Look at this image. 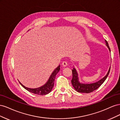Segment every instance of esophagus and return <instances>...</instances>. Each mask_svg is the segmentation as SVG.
<instances>
[{
	"mask_svg": "<svg viewBox=\"0 0 120 120\" xmlns=\"http://www.w3.org/2000/svg\"><path fill=\"white\" fill-rule=\"evenodd\" d=\"M62 65H63V66H64V67H66V66H67L68 63H67V61H64L62 63Z\"/></svg>",
	"mask_w": 120,
	"mask_h": 120,
	"instance_id": "1",
	"label": "esophagus"
}]
</instances>
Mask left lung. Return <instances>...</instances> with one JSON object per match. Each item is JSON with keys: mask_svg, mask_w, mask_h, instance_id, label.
<instances>
[{"mask_svg": "<svg viewBox=\"0 0 120 120\" xmlns=\"http://www.w3.org/2000/svg\"><path fill=\"white\" fill-rule=\"evenodd\" d=\"M105 42H106V46L108 47V48L111 52L110 48L109 46L108 43L106 40H105ZM110 68L111 67H110L109 70V71L107 75H105L103 78L101 79L100 81L91 83H82L79 82L78 72L77 70H75V68H74L73 70H72V78L71 81L72 85L73 86L75 90L78 92L82 93H91L99 88V87L103 84V83L105 82V80H106V79H107L109 74Z\"/></svg>", "mask_w": 120, "mask_h": 120, "instance_id": "8db88e82", "label": "left lung"}]
</instances>
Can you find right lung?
<instances>
[{
  "instance_id": "add662e5",
  "label": "right lung",
  "mask_w": 120,
  "mask_h": 120,
  "mask_svg": "<svg viewBox=\"0 0 120 120\" xmlns=\"http://www.w3.org/2000/svg\"><path fill=\"white\" fill-rule=\"evenodd\" d=\"M60 65H59V66L54 70L52 75H50L49 80L46 82L45 84L38 88H35V89L28 88L23 86L22 83L20 82H19L20 83V85L22 86L25 89H26L30 92H31L32 93H34V94H36V95H45L46 94H48L50 92H51V90L54 85V79H55L56 76V74L58 73V72L60 71Z\"/></svg>"
}]
</instances>
